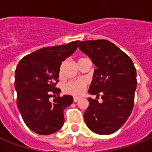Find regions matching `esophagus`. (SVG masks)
<instances>
[{
	"mask_svg": "<svg viewBox=\"0 0 152 152\" xmlns=\"http://www.w3.org/2000/svg\"><path fill=\"white\" fill-rule=\"evenodd\" d=\"M79 97H76V96L73 97V102H77L78 101H79Z\"/></svg>",
	"mask_w": 152,
	"mask_h": 152,
	"instance_id": "34e87169",
	"label": "esophagus"
}]
</instances>
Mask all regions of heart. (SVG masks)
Instances as JSON below:
<instances>
[{"mask_svg":"<svg viewBox=\"0 0 152 152\" xmlns=\"http://www.w3.org/2000/svg\"><path fill=\"white\" fill-rule=\"evenodd\" d=\"M86 85H87L86 81L83 79L69 81L64 85V91L68 94H71L73 96H80L85 91Z\"/></svg>","mask_w":152,"mask_h":152,"instance_id":"obj_1","label":"heart"}]
</instances>
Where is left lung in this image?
I'll use <instances>...</instances> for the list:
<instances>
[{"instance_id": "left-lung-1", "label": "left lung", "mask_w": 152, "mask_h": 152, "mask_svg": "<svg viewBox=\"0 0 152 152\" xmlns=\"http://www.w3.org/2000/svg\"><path fill=\"white\" fill-rule=\"evenodd\" d=\"M79 47L96 67L88 92L102 99L99 103L88 98L85 124L96 134H111L131 114L137 86L136 69L130 57L109 40L81 41Z\"/></svg>"}]
</instances>
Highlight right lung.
Instances as JSON below:
<instances>
[{
  "label": "right lung",
  "instance_id": "1",
  "mask_svg": "<svg viewBox=\"0 0 152 152\" xmlns=\"http://www.w3.org/2000/svg\"><path fill=\"white\" fill-rule=\"evenodd\" d=\"M79 40L62 45L44 47L23 57L15 71L17 105L26 125L34 133L47 135L64 124L63 111L73 103V96L62 97L56 88L60 66L75 52ZM54 97L53 102L50 98Z\"/></svg>",
  "mask_w": 152,
  "mask_h": 152
}]
</instances>
